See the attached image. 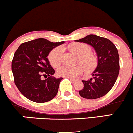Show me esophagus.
Masks as SVG:
<instances>
[{
  "mask_svg": "<svg viewBox=\"0 0 133 133\" xmlns=\"http://www.w3.org/2000/svg\"><path fill=\"white\" fill-rule=\"evenodd\" d=\"M68 79H70V80H71L72 82H75L76 81V79H74L72 78H70V77H68Z\"/></svg>",
  "mask_w": 133,
  "mask_h": 133,
  "instance_id": "1",
  "label": "esophagus"
}]
</instances>
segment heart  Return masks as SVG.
Here are the masks:
<instances>
[{
    "mask_svg": "<svg viewBox=\"0 0 133 133\" xmlns=\"http://www.w3.org/2000/svg\"><path fill=\"white\" fill-rule=\"evenodd\" d=\"M72 52L79 56L78 62L83 65L71 67L68 65H62L57 70L59 76L64 77L74 78L81 76L84 72V68L87 72H89L95 69L97 65V59L91 52V47L84 43H74L69 46ZM64 48L62 46H59L52 50L48 56L49 61L53 67H57L62 61V54Z\"/></svg>",
    "mask_w": 133,
    "mask_h": 133,
    "instance_id": "obj_1",
    "label": "heart"
}]
</instances>
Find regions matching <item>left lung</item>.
I'll return each instance as SVG.
<instances>
[{"instance_id": "obj_1", "label": "left lung", "mask_w": 133, "mask_h": 133, "mask_svg": "<svg viewBox=\"0 0 133 133\" xmlns=\"http://www.w3.org/2000/svg\"><path fill=\"white\" fill-rule=\"evenodd\" d=\"M76 41L91 45L98 59L97 67L92 73L93 79L82 81L84 88L79 91V94L89 99L103 97L112 89L119 72V57L117 48L110 40L96 35H88Z\"/></svg>"}]
</instances>
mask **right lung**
I'll return each instance as SVG.
<instances>
[{
    "instance_id": "1",
    "label": "right lung",
    "mask_w": 133,
    "mask_h": 133,
    "mask_svg": "<svg viewBox=\"0 0 133 133\" xmlns=\"http://www.w3.org/2000/svg\"><path fill=\"white\" fill-rule=\"evenodd\" d=\"M64 41L52 42L43 38L36 39L20 45L12 61L15 84L28 99L42 103L52 99L57 95L62 77L56 78L47 59L49 54ZM42 75L49 76L45 80Z\"/></svg>"
}]
</instances>
